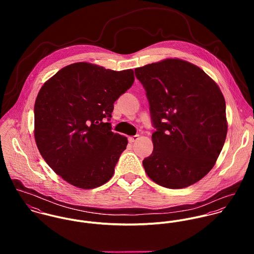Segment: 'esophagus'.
<instances>
[{
  "label": "esophagus",
  "mask_w": 254,
  "mask_h": 254,
  "mask_svg": "<svg viewBox=\"0 0 254 254\" xmlns=\"http://www.w3.org/2000/svg\"><path fill=\"white\" fill-rule=\"evenodd\" d=\"M140 139V136L139 135H136V136H132V137H129V142L131 143V144H133V143H135V142H137L138 140Z\"/></svg>",
  "instance_id": "esophagus-1"
}]
</instances>
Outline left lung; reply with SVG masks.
Wrapping results in <instances>:
<instances>
[{"mask_svg": "<svg viewBox=\"0 0 254 254\" xmlns=\"http://www.w3.org/2000/svg\"><path fill=\"white\" fill-rule=\"evenodd\" d=\"M149 105L152 153L143 160L159 186L183 189L202 179L225 143L226 103L217 84L196 65L167 59L135 69Z\"/></svg>", "mask_w": 254, "mask_h": 254, "instance_id": "obj_1", "label": "left lung"}]
</instances>
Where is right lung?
Segmentation results:
<instances>
[{
	"label": "right lung",
	"mask_w": 254,
	"mask_h": 254,
	"mask_svg": "<svg viewBox=\"0 0 254 254\" xmlns=\"http://www.w3.org/2000/svg\"><path fill=\"white\" fill-rule=\"evenodd\" d=\"M134 71L76 63L56 73L37 96L34 136L48 165L80 189L109 181L128 140L111 131L114 102L134 83Z\"/></svg>",
	"instance_id": "right-lung-1"
}]
</instances>
